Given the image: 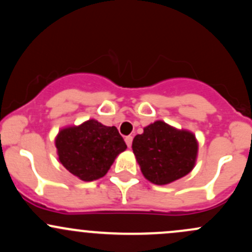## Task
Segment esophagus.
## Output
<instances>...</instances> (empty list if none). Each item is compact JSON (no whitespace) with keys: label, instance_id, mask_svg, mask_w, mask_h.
<instances>
[{"label":"esophagus","instance_id":"esophagus-1","mask_svg":"<svg viewBox=\"0 0 252 252\" xmlns=\"http://www.w3.org/2000/svg\"><path fill=\"white\" fill-rule=\"evenodd\" d=\"M126 146H128L129 148L131 147V143H132V136H130V135H129V136H126Z\"/></svg>","mask_w":252,"mask_h":252}]
</instances>
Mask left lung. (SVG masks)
<instances>
[{"instance_id":"left-lung-1","label":"left lung","mask_w":252,"mask_h":252,"mask_svg":"<svg viewBox=\"0 0 252 252\" xmlns=\"http://www.w3.org/2000/svg\"><path fill=\"white\" fill-rule=\"evenodd\" d=\"M132 152L143 176L158 185L168 184L192 170L197 156L193 134L177 130L157 121L143 129L132 141Z\"/></svg>"}]
</instances>
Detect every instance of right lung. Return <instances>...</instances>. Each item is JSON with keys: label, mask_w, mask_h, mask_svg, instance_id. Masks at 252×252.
I'll list each match as a JSON object with an SVG mask.
<instances>
[{"label": "right lung", "mask_w": 252, "mask_h": 252, "mask_svg": "<svg viewBox=\"0 0 252 252\" xmlns=\"http://www.w3.org/2000/svg\"><path fill=\"white\" fill-rule=\"evenodd\" d=\"M56 148L61 164L69 172L92 182L106 175L126 145L116 126L90 120L79 126L62 129L56 137Z\"/></svg>", "instance_id": "add662e5"}]
</instances>
